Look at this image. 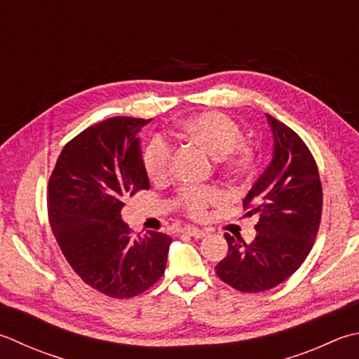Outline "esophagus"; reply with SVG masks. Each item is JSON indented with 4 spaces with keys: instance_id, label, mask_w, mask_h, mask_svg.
Listing matches in <instances>:
<instances>
[{
    "instance_id": "1",
    "label": "esophagus",
    "mask_w": 359,
    "mask_h": 359,
    "mask_svg": "<svg viewBox=\"0 0 359 359\" xmlns=\"http://www.w3.org/2000/svg\"><path fill=\"white\" fill-rule=\"evenodd\" d=\"M185 233L189 235V236L196 238V240H201V238H203V236L207 235L203 230H201V229H198V227H189V226L185 227Z\"/></svg>"
}]
</instances>
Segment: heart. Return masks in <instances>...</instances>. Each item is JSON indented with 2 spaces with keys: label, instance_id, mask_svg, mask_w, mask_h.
Listing matches in <instances>:
<instances>
[{
  "label": "heart",
  "instance_id": "obj_1",
  "mask_svg": "<svg viewBox=\"0 0 359 359\" xmlns=\"http://www.w3.org/2000/svg\"><path fill=\"white\" fill-rule=\"evenodd\" d=\"M171 137L191 143L210 157L217 158L224 172L233 179H248L254 174L258 156L254 146L241 142L240 126L221 111H201L187 116L171 130ZM171 151L161 138L151 140L143 151V170L151 182H163L170 172ZM224 194L216 188H184L174 203L184 212L202 219L208 207L219 205Z\"/></svg>",
  "mask_w": 359,
  "mask_h": 359
}]
</instances>
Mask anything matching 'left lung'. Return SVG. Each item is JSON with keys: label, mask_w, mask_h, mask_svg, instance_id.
Here are the masks:
<instances>
[{"label": "left lung", "mask_w": 359, "mask_h": 359, "mask_svg": "<svg viewBox=\"0 0 359 359\" xmlns=\"http://www.w3.org/2000/svg\"><path fill=\"white\" fill-rule=\"evenodd\" d=\"M273 133V157L243 201L258 215L250 244L226 233L229 255L216 264L224 283L241 292L276 287L296 272L310 254L322 215L318 165L296 132L266 115Z\"/></svg>", "instance_id": "obj_1"}]
</instances>
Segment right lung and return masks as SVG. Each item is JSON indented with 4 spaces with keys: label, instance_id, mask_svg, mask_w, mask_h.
Listing matches in <instances>:
<instances>
[{
    "label": "right lung",
    "instance_id": "add662e5",
    "mask_svg": "<svg viewBox=\"0 0 359 359\" xmlns=\"http://www.w3.org/2000/svg\"><path fill=\"white\" fill-rule=\"evenodd\" d=\"M151 119L114 116L68 142L48 184V216L62 254L93 290L129 299L165 273L171 236L132 238L121 210L149 189L138 132Z\"/></svg>",
    "mask_w": 359,
    "mask_h": 359
}]
</instances>
